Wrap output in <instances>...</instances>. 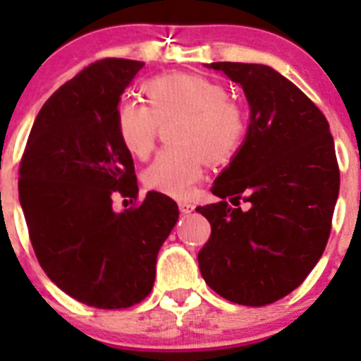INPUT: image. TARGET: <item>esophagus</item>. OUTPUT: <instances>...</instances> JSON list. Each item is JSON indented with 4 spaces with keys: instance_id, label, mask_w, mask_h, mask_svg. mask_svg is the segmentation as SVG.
<instances>
[{
    "instance_id": "1",
    "label": "esophagus",
    "mask_w": 361,
    "mask_h": 361,
    "mask_svg": "<svg viewBox=\"0 0 361 361\" xmlns=\"http://www.w3.org/2000/svg\"><path fill=\"white\" fill-rule=\"evenodd\" d=\"M178 209H180V213H183V215H188V213H191L193 209H195V206L190 202H178Z\"/></svg>"
}]
</instances>
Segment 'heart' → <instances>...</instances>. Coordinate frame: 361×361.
Instances as JSON below:
<instances>
[{
  "instance_id": "heart-1",
  "label": "heart",
  "mask_w": 361,
  "mask_h": 361,
  "mask_svg": "<svg viewBox=\"0 0 361 361\" xmlns=\"http://www.w3.org/2000/svg\"><path fill=\"white\" fill-rule=\"evenodd\" d=\"M146 103L123 97L114 126L123 148L146 159L155 146L159 123L177 119L171 146L159 152L142 175L145 186L173 199H186L202 177L206 159L222 162L240 148L245 135L244 108L226 88L195 73H164L142 85Z\"/></svg>"
}]
</instances>
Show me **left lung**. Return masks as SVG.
I'll return each instance as SVG.
<instances>
[{
    "label": "left lung",
    "mask_w": 361,
    "mask_h": 361,
    "mask_svg": "<svg viewBox=\"0 0 361 361\" xmlns=\"http://www.w3.org/2000/svg\"><path fill=\"white\" fill-rule=\"evenodd\" d=\"M209 68L242 86L251 121L212 188L220 200L197 208L212 224L197 258L216 295L260 307L295 291L327 245L340 191L334 141L320 108L271 66Z\"/></svg>",
    "instance_id": "obj_1"
}]
</instances>
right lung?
<instances>
[{
	"mask_svg": "<svg viewBox=\"0 0 361 361\" xmlns=\"http://www.w3.org/2000/svg\"><path fill=\"white\" fill-rule=\"evenodd\" d=\"M145 66L101 59L54 92L37 114L19 162V202L50 280L99 309H126L149 295L177 202L149 191L116 213L114 197L137 200L133 159L117 139L114 111Z\"/></svg>",
	"mask_w": 361,
	"mask_h": 361,
	"instance_id": "add662e5",
	"label": "right lung"
}]
</instances>
